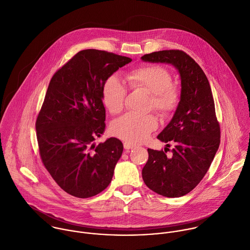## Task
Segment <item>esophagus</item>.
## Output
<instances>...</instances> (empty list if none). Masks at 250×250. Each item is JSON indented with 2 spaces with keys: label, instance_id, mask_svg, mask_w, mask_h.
<instances>
[{
  "label": "esophagus",
  "instance_id": "obj_1",
  "mask_svg": "<svg viewBox=\"0 0 250 250\" xmlns=\"http://www.w3.org/2000/svg\"><path fill=\"white\" fill-rule=\"evenodd\" d=\"M124 147H125V150H130V149L134 148L135 145H133V144H131V143H128V142H125V143H124Z\"/></svg>",
  "mask_w": 250,
  "mask_h": 250
}]
</instances>
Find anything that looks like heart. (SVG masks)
<instances>
[{
	"instance_id": "obj_1",
	"label": "heart",
	"mask_w": 250,
	"mask_h": 250,
	"mask_svg": "<svg viewBox=\"0 0 250 250\" xmlns=\"http://www.w3.org/2000/svg\"><path fill=\"white\" fill-rule=\"evenodd\" d=\"M128 86L133 90H143L150 94L147 110H154L161 117L170 116L178 108L181 101L179 86L172 83L170 72L164 66L148 64L134 68L124 75ZM126 90L114 76L106 79L102 85L101 97L106 109L116 115L125 106ZM158 127V120L154 115L125 114L112 125L115 136L128 142L140 143L148 139L151 132Z\"/></svg>"
}]
</instances>
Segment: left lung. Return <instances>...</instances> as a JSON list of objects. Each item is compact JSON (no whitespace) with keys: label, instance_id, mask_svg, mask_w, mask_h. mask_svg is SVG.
I'll return each mask as SVG.
<instances>
[{"label":"left lung","instance_id":"left-lung-1","mask_svg":"<svg viewBox=\"0 0 250 250\" xmlns=\"http://www.w3.org/2000/svg\"><path fill=\"white\" fill-rule=\"evenodd\" d=\"M141 59L171 64L180 74L181 101L170 123L158 135L167 146L171 142L175 147L148 149V162L142 169L148 188L164 197L179 198L202 181L219 148L220 125L210 84L200 65L183 50L155 51Z\"/></svg>","mask_w":250,"mask_h":250}]
</instances>
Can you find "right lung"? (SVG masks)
<instances>
[{
  "instance_id": "obj_1",
  "label": "right lung",
  "mask_w": 250,
  "mask_h": 250,
  "mask_svg": "<svg viewBox=\"0 0 250 250\" xmlns=\"http://www.w3.org/2000/svg\"><path fill=\"white\" fill-rule=\"evenodd\" d=\"M131 58L98 49L75 54L52 76L36 121L42 162L57 185L71 196L93 197L110 184L124 146L111 137L95 145L105 130L104 82Z\"/></svg>"
}]
</instances>
